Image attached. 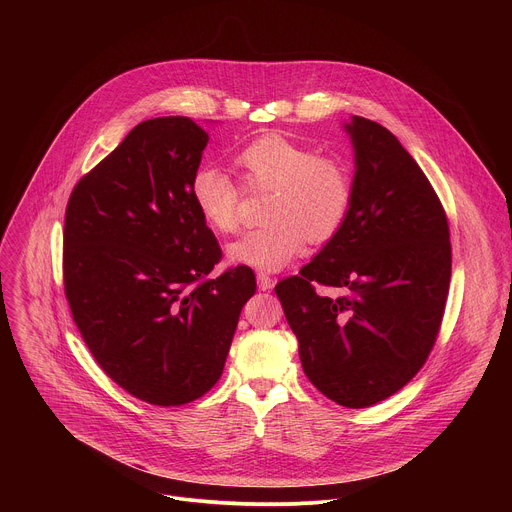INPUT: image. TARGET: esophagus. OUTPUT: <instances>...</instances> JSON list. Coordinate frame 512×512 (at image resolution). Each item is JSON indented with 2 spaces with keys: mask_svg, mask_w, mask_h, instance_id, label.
Listing matches in <instances>:
<instances>
[{
  "mask_svg": "<svg viewBox=\"0 0 512 512\" xmlns=\"http://www.w3.org/2000/svg\"><path fill=\"white\" fill-rule=\"evenodd\" d=\"M257 285H259L261 291H269V289H273L275 279L269 277V275H265V273H257Z\"/></svg>",
  "mask_w": 512,
  "mask_h": 512,
  "instance_id": "obj_1",
  "label": "esophagus"
}]
</instances>
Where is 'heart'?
I'll use <instances>...</instances> for the list:
<instances>
[{"mask_svg":"<svg viewBox=\"0 0 512 512\" xmlns=\"http://www.w3.org/2000/svg\"><path fill=\"white\" fill-rule=\"evenodd\" d=\"M253 188L273 194L267 227L255 229L227 247L233 263L259 271H281L300 257L310 241H326L344 225L352 204V178L336 160L283 135H261L237 156ZM190 200L216 233H233L241 223V186L227 170L204 164L190 178Z\"/></svg>","mask_w":512,"mask_h":512,"instance_id":"obj_1","label":"heart"}]
</instances>
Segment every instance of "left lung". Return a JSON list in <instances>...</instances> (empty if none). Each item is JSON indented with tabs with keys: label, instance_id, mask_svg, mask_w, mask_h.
Segmentation results:
<instances>
[{
	"label": "left lung",
	"instance_id": "left-lung-1",
	"mask_svg": "<svg viewBox=\"0 0 512 512\" xmlns=\"http://www.w3.org/2000/svg\"><path fill=\"white\" fill-rule=\"evenodd\" d=\"M342 127L354 150L346 221L275 294L312 385L362 409L423 367L446 308L452 247L442 202L399 139L356 115ZM314 282L347 296L320 297Z\"/></svg>",
	"mask_w": 512,
	"mask_h": 512
}]
</instances>
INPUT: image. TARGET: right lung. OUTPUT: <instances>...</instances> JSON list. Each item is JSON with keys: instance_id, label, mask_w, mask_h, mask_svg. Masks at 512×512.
I'll return each instance as SVG.
<instances>
[{"instance_id": "right-lung-1", "label": "right lung", "mask_w": 512, "mask_h": 512, "mask_svg": "<svg viewBox=\"0 0 512 512\" xmlns=\"http://www.w3.org/2000/svg\"><path fill=\"white\" fill-rule=\"evenodd\" d=\"M208 133L188 117L135 125L70 194L64 294L101 369L133 397L190 403L221 379L255 275L221 259L190 200Z\"/></svg>"}]
</instances>
